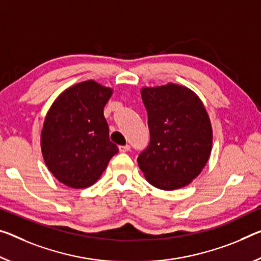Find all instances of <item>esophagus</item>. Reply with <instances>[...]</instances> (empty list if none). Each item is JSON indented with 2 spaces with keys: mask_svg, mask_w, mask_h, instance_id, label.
<instances>
[{
  "mask_svg": "<svg viewBox=\"0 0 261 261\" xmlns=\"http://www.w3.org/2000/svg\"><path fill=\"white\" fill-rule=\"evenodd\" d=\"M118 150H119V152H122V153H125V152H127V151H130V145H121V146H118Z\"/></svg>",
  "mask_w": 261,
  "mask_h": 261,
  "instance_id": "1",
  "label": "esophagus"
}]
</instances>
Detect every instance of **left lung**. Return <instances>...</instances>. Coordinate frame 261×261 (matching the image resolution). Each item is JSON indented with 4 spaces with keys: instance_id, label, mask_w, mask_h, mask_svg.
I'll use <instances>...</instances> for the list:
<instances>
[{
    "instance_id": "1",
    "label": "left lung",
    "mask_w": 261,
    "mask_h": 261,
    "mask_svg": "<svg viewBox=\"0 0 261 261\" xmlns=\"http://www.w3.org/2000/svg\"><path fill=\"white\" fill-rule=\"evenodd\" d=\"M151 140L138 156L147 182L163 190L186 187L208 163L213 129L201 98L187 87L169 82L143 87Z\"/></svg>"
}]
</instances>
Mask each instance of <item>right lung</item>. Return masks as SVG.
<instances>
[{
	"label": "right lung",
	"instance_id": "1",
	"mask_svg": "<svg viewBox=\"0 0 261 261\" xmlns=\"http://www.w3.org/2000/svg\"><path fill=\"white\" fill-rule=\"evenodd\" d=\"M111 95L110 87L80 82L65 89L45 116L40 135L45 165L67 187H90L118 152L103 115Z\"/></svg>",
	"mask_w": 261,
	"mask_h": 261
}]
</instances>
